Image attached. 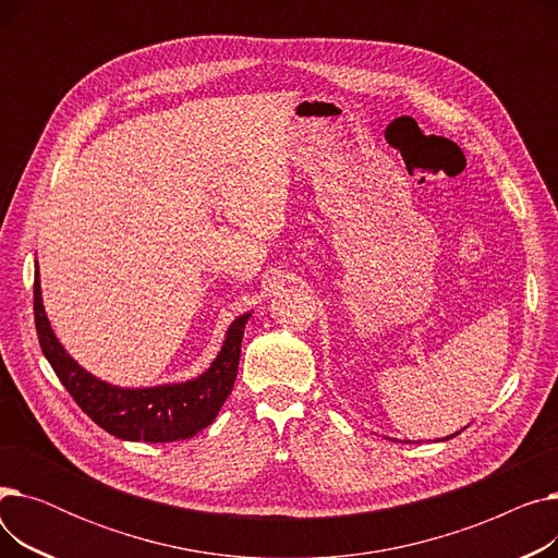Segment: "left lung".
I'll return each instance as SVG.
<instances>
[{
  "label": "left lung",
  "instance_id": "obj_1",
  "mask_svg": "<svg viewBox=\"0 0 558 558\" xmlns=\"http://www.w3.org/2000/svg\"><path fill=\"white\" fill-rule=\"evenodd\" d=\"M448 438H452V436H448ZM444 441H446V438H444Z\"/></svg>",
  "mask_w": 558,
  "mask_h": 558
}]
</instances>
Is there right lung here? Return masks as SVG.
<instances>
[{"label": "right lung", "mask_w": 558, "mask_h": 558, "mask_svg": "<svg viewBox=\"0 0 558 558\" xmlns=\"http://www.w3.org/2000/svg\"><path fill=\"white\" fill-rule=\"evenodd\" d=\"M34 318L45 357L61 379L74 402L108 434L124 441L167 444L183 441L208 427L238 377L242 337L248 314L230 326L226 343L215 364L201 377L185 385H169L156 389H117L99 383L83 371L56 341L40 301V282H34Z\"/></svg>", "instance_id": "obj_1"}]
</instances>
